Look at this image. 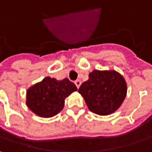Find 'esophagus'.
I'll return each instance as SVG.
<instances>
[{"instance_id":"obj_1","label":"esophagus","mask_w":152,"mask_h":152,"mask_svg":"<svg viewBox=\"0 0 152 152\" xmlns=\"http://www.w3.org/2000/svg\"><path fill=\"white\" fill-rule=\"evenodd\" d=\"M75 84H76V87H77V88H79L80 86H81V81H80V80H76V81H75Z\"/></svg>"}]
</instances>
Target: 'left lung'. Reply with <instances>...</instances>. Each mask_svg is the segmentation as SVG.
<instances>
[{
	"label": "left lung",
	"mask_w": 152,
	"mask_h": 152,
	"mask_svg": "<svg viewBox=\"0 0 152 152\" xmlns=\"http://www.w3.org/2000/svg\"><path fill=\"white\" fill-rule=\"evenodd\" d=\"M90 111L107 115L121 106L127 93L123 76L115 71L94 70L78 89Z\"/></svg>",
	"instance_id": "left-lung-1"
}]
</instances>
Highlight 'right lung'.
I'll use <instances>...</instances> for the list:
<instances>
[{
	"label": "right lung",
	"instance_id": "add662e5",
	"mask_svg": "<svg viewBox=\"0 0 152 152\" xmlns=\"http://www.w3.org/2000/svg\"><path fill=\"white\" fill-rule=\"evenodd\" d=\"M76 90V85L68 78L58 81L47 76L28 89L26 102L38 116L50 118L63 109L66 97Z\"/></svg>",
	"mask_w": 152,
	"mask_h": 152
}]
</instances>
